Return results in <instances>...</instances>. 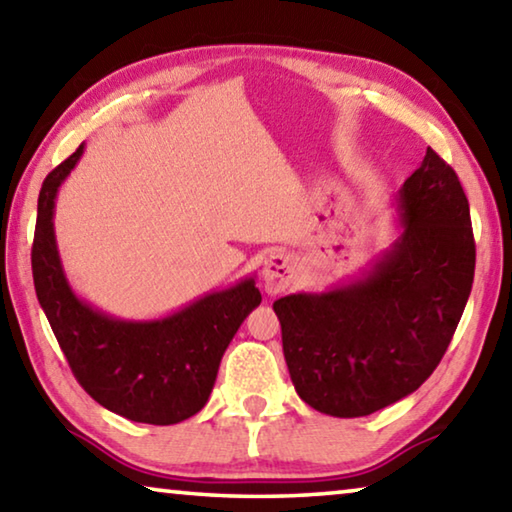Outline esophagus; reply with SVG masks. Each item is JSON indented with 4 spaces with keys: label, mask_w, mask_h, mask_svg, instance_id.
Returning a JSON list of instances; mask_svg holds the SVG:
<instances>
[{
    "label": "esophagus",
    "mask_w": 512,
    "mask_h": 512,
    "mask_svg": "<svg viewBox=\"0 0 512 512\" xmlns=\"http://www.w3.org/2000/svg\"><path fill=\"white\" fill-rule=\"evenodd\" d=\"M295 274H297V263L290 254H281V251H276V254L267 256L263 265V283H265L267 295H279V292L290 288V283L295 281Z\"/></svg>",
    "instance_id": "esophagus-1"
}]
</instances>
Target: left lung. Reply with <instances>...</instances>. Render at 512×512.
<instances>
[{
    "label": "left lung",
    "mask_w": 512,
    "mask_h": 512,
    "mask_svg": "<svg viewBox=\"0 0 512 512\" xmlns=\"http://www.w3.org/2000/svg\"><path fill=\"white\" fill-rule=\"evenodd\" d=\"M397 211L399 238L360 279L274 301L297 395L324 415H372L420 388L472 292L469 204L431 147L397 192Z\"/></svg>",
    "instance_id": "obj_1"
}]
</instances>
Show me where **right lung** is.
Listing matches in <instances>:
<instances>
[{
  "mask_svg": "<svg viewBox=\"0 0 512 512\" xmlns=\"http://www.w3.org/2000/svg\"><path fill=\"white\" fill-rule=\"evenodd\" d=\"M83 154L47 174L38 197L31 247L40 306L81 388L131 422L170 426L206 406L220 360L245 317L261 304L254 276L208 292L161 320H120L77 297L63 272L54 236L56 192Z\"/></svg>",
  "mask_w": 512,
  "mask_h": 512,
  "instance_id": "1",
  "label": "right lung"
}]
</instances>
